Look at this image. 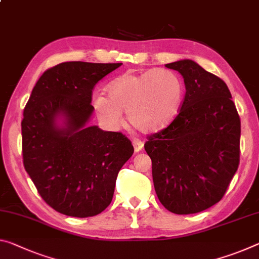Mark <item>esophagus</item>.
Here are the masks:
<instances>
[{
	"instance_id": "esophagus-1",
	"label": "esophagus",
	"mask_w": 259,
	"mask_h": 259,
	"mask_svg": "<svg viewBox=\"0 0 259 259\" xmlns=\"http://www.w3.org/2000/svg\"><path fill=\"white\" fill-rule=\"evenodd\" d=\"M133 145H134V149H135V152H139L142 151L143 146H144V143H143L142 141H139V139H134L133 141Z\"/></svg>"
}]
</instances>
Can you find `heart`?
Instances as JSON below:
<instances>
[{"label":"heart","mask_w":259,"mask_h":259,"mask_svg":"<svg viewBox=\"0 0 259 259\" xmlns=\"http://www.w3.org/2000/svg\"><path fill=\"white\" fill-rule=\"evenodd\" d=\"M108 96L98 93L92 105L98 116L109 126L122 121L126 110L129 122L145 134L157 133L174 120L181 107L184 88L178 73L168 69L125 72L106 86Z\"/></svg>","instance_id":"b5f03b06"}]
</instances>
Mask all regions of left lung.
<instances>
[{
  "label": "left lung",
  "mask_w": 259,
  "mask_h": 259,
  "mask_svg": "<svg viewBox=\"0 0 259 259\" xmlns=\"http://www.w3.org/2000/svg\"><path fill=\"white\" fill-rule=\"evenodd\" d=\"M166 67L181 73L186 96L173 122L144 147L160 203L175 214H191L221 200L235 175L241 121L223 79L191 60Z\"/></svg>",
  "instance_id": "8db88e82"
}]
</instances>
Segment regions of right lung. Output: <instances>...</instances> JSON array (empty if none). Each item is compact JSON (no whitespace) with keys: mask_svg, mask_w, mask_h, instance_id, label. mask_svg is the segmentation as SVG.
Returning <instances> with one entry per match:
<instances>
[{"mask_svg":"<svg viewBox=\"0 0 259 259\" xmlns=\"http://www.w3.org/2000/svg\"><path fill=\"white\" fill-rule=\"evenodd\" d=\"M121 64H57L39 78L24 108V168L45 202L62 214L86 218L104 211L134 153L122 133L86 125L94 85Z\"/></svg>","mask_w":259,"mask_h":259,"instance_id":"right-lung-1","label":"right lung"}]
</instances>
